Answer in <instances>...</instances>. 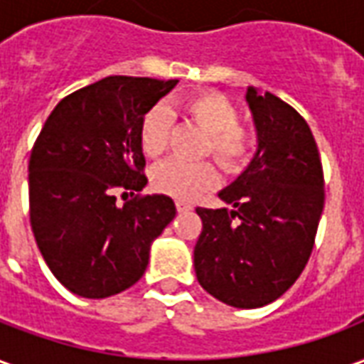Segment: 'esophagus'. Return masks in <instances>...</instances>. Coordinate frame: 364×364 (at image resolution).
I'll list each match as a JSON object with an SVG mask.
<instances>
[{"label": "esophagus", "mask_w": 364, "mask_h": 364, "mask_svg": "<svg viewBox=\"0 0 364 364\" xmlns=\"http://www.w3.org/2000/svg\"><path fill=\"white\" fill-rule=\"evenodd\" d=\"M175 206H177L179 213H189V210H193V205H191V203H185V200H177Z\"/></svg>", "instance_id": "obj_1"}]
</instances>
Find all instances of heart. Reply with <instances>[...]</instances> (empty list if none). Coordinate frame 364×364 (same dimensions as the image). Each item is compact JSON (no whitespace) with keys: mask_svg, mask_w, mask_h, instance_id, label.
Listing matches in <instances>:
<instances>
[{"mask_svg":"<svg viewBox=\"0 0 364 364\" xmlns=\"http://www.w3.org/2000/svg\"><path fill=\"white\" fill-rule=\"evenodd\" d=\"M173 111L205 130L208 134L205 154H213L226 171H240L250 161L255 138L250 128L237 124L240 112L228 97L216 91H200L175 101ZM169 128L171 114L166 107L156 105L146 111L140 120V146L148 158H158L166 151ZM218 181V169L210 161L187 164L181 159H167L151 173V183L159 193L181 200L197 198L216 187Z\"/></svg>","mask_w":364,"mask_h":364,"instance_id":"obj_1","label":"heart"}]
</instances>
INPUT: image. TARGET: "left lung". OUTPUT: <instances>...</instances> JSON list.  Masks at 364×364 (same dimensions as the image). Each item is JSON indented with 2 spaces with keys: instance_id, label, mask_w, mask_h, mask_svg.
Returning a JSON list of instances; mask_svg holds the SVG:
<instances>
[{
  "instance_id": "8db88e82",
  "label": "left lung",
  "mask_w": 364,
  "mask_h": 364,
  "mask_svg": "<svg viewBox=\"0 0 364 364\" xmlns=\"http://www.w3.org/2000/svg\"><path fill=\"white\" fill-rule=\"evenodd\" d=\"M257 151L218 193L232 208H197L200 287L234 308H261L294 284L312 253L323 210V171L312 130L289 103L247 87Z\"/></svg>"
}]
</instances>
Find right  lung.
I'll return each instance as SVG.
<instances>
[{"label": "right lung", "instance_id": "1", "mask_svg": "<svg viewBox=\"0 0 364 364\" xmlns=\"http://www.w3.org/2000/svg\"><path fill=\"white\" fill-rule=\"evenodd\" d=\"M175 85L109 75L64 97L36 138L31 228L48 269L77 296L107 298L140 281L151 242L175 218L166 195L117 206V191L134 195L148 183L140 120Z\"/></svg>", "mask_w": 364, "mask_h": 364}]
</instances>
